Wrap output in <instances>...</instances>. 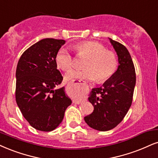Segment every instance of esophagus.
<instances>
[{
	"mask_svg": "<svg viewBox=\"0 0 158 158\" xmlns=\"http://www.w3.org/2000/svg\"><path fill=\"white\" fill-rule=\"evenodd\" d=\"M82 102V101L81 100H73V103H75V104H80V103Z\"/></svg>",
	"mask_w": 158,
	"mask_h": 158,
	"instance_id": "34e87169",
	"label": "esophagus"
}]
</instances>
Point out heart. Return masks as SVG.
Here are the masks:
<instances>
[{
  "instance_id": "heart-1",
  "label": "heart",
  "mask_w": 158,
  "mask_h": 158,
  "mask_svg": "<svg viewBox=\"0 0 158 158\" xmlns=\"http://www.w3.org/2000/svg\"><path fill=\"white\" fill-rule=\"evenodd\" d=\"M74 50L80 57L85 58L82 64V69H74L66 74L65 79L92 81L96 79L99 83L110 78L117 68V58L114 52L100 42L89 41L75 44ZM56 64L58 69L69 71L73 67L74 61L67 50L61 48L56 56Z\"/></svg>"
}]
</instances>
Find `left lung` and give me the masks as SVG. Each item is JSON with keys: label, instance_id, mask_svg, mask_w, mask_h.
<instances>
[{"label": "left lung", "instance_id": "obj_1", "mask_svg": "<svg viewBox=\"0 0 158 158\" xmlns=\"http://www.w3.org/2000/svg\"><path fill=\"white\" fill-rule=\"evenodd\" d=\"M118 56V66L102 86L92 89L89 101L94 106L91 114L85 116L86 124L99 131H108L123 120L131 106L136 77L129 51L119 42L109 38Z\"/></svg>", "mask_w": 158, "mask_h": 158}]
</instances>
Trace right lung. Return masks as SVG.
Masks as SVG:
<instances>
[{
	"label": "right lung",
	"instance_id": "1",
	"mask_svg": "<svg viewBox=\"0 0 158 158\" xmlns=\"http://www.w3.org/2000/svg\"><path fill=\"white\" fill-rule=\"evenodd\" d=\"M66 41L47 38L23 52L16 69L15 97L17 106L31 126L49 132L61 124L72 100L64 87L56 56Z\"/></svg>",
	"mask_w": 158,
	"mask_h": 158
}]
</instances>
